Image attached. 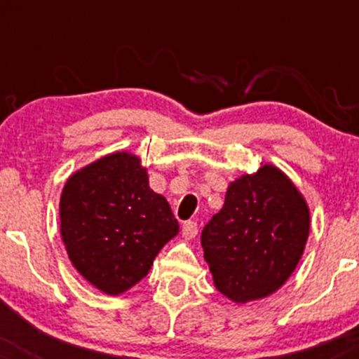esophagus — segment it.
<instances>
[{"mask_svg": "<svg viewBox=\"0 0 359 359\" xmlns=\"http://www.w3.org/2000/svg\"><path fill=\"white\" fill-rule=\"evenodd\" d=\"M196 234H198V224L196 222H193V220H189V222H184L182 236L186 238V240H193Z\"/></svg>", "mask_w": 359, "mask_h": 359, "instance_id": "esophagus-1", "label": "esophagus"}]
</instances>
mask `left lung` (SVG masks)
Here are the masks:
<instances>
[{
  "mask_svg": "<svg viewBox=\"0 0 359 359\" xmlns=\"http://www.w3.org/2000/svg\"><path fill=\"white\" fill-rule=\"evenodd\" d=\"M309 219L300 191L274 165L231 182L224 206L201 233L217 290L236 304L280 290L306 248Z\"/></svg>",
  "mask_w": 359,
  "mask_h": 359,
  "instance_id": "1",
  "label": "left lung"
}]
</instances>
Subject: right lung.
<instances>
[{
  "instance_id": "1",
  "label": "right lung",
  "mask_w": 359,
  "mask_h": 359,
  "mask_svg": "<svg viewBox=\"0 0 359 359\" xmlns=\"http://www.w3.org/2000/svg\"><path fill=\"white\" fill-rule=\"evenodd\" d=\"M59 210L69 260L107 295L139 283L159 250L179 233L168 201L149 187L140 158L126 151L72 173Z\"/></svg>"
}]
</instances>
